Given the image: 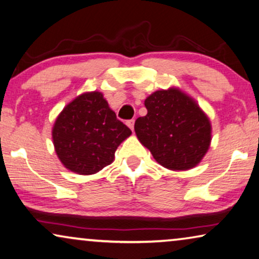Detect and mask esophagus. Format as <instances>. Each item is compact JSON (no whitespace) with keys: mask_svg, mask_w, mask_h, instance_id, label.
Returning a JSON list of instances; mask_svg holds the SVG:
<instances>
[{"mask_svg":"<svg viewBox=\"0 0 259 259\" xmlns=\"http://www.w3.org/2000/svg\"><path fill=\"white\" fill-rule=\"evenodd\" d=\"M134 124H135V121L134 119H130V121H128L126 122V125L129 126V128L134 131Z\"/></svg>","mask_w":259,"mask_h":259,"instance_id":"obj_1","label":"esophagus"}]
</instances>
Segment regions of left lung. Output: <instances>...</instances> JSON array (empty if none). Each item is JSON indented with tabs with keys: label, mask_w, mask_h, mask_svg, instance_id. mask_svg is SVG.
<instances>
[{
	"label": "left lung",
	"mask_w": 259,
	"mask_h": 259,
	"mask_svg": "<svg viewBox=\"0 0 259 259\" xmlns=\"http://www.w3.org/2000/svg\"><path fill=\"white\" fill-rule=\"evenodd\" d=\"M148 114L135 133L157 163L171 171L195 167L211 142V124L199 103L178 87L153 92L144 101Z\"/></svg>",
	"instance_id": "1"
}]
</instances>
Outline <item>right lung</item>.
<instances>
[{"mask_svg":"<svg viewBox=\"0 0 259 259\" xmlns=\"http://www.w3.org/2000/svg\"><path fill=\"white\" fill-rule=\"evenodd\" d=\"M131 130L116 118L101 92H86L64 107L52 128L61 164L76 175L90 176L111 164L115 151Z\"/></svg>","mask_w":259,"mask_h":259,"instance_id":"right-lung-1","label":"right lung"}]
</instances>
